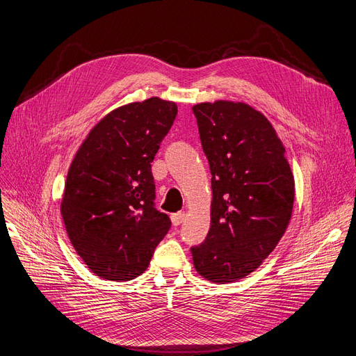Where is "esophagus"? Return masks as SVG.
I'll list each match as a JSON object with an SVG mask.
<instances>
[{
    "label": "esophagus",
    "mask_w": 356,
    "mask_h": 356,
    "mask_svg": "<svg viewBox=\"0 0 356 356\" xmlns=\"http://www.w3.org/2000/svg\"><path fill=\"white\" fill-rule=\"evenodd\" d=\"M185 217H186V214L183 213V211H180V213H176V214L171 216V221H173L175 226H180L181 222H183V220H185Z\"/></svg>",
    "instance_id": "34e87169"
}]
</instances>
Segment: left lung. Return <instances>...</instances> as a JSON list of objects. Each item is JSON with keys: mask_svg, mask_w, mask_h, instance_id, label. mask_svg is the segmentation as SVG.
I'll return each mask as SVG.
<instances>
[{"mask_svg": "<svg viewBox=\"0 0 356 356\" xmlns=\"http://www.w3.org/2000/svg\"><path fill=\"white\" fill-rule=\"evenodd\" d=\"M211 171V227L192 246L202 277L230 283L261 266L292 217L293 175L271 123L242 102L193 105Z\"/></svg>", "mask_w": 356, "mask_h": 356, "instance_id": "obj_1", "label": "left lung"}]
</instances>
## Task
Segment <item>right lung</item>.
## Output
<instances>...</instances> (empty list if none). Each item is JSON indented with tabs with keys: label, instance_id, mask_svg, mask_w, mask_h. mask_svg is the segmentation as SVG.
<instances>
[{
	"label": "right lung",
	"instance_id": "add662e5",
	"mask_svg": "<svg viewBox=\"0 0 356 356\" xmlns=\"http://www.w3.org/2000/svg\"><path fill=\"white\" fill-rule=\"evenodd\" d=\"M176 115L175 102L156 97L123 105L90 130L69 168L64 226L101 279L138 277L171 227L155 208L151 163Z\"/></svg>",
	"mask_w": 356,
	"mask_h": 356
}]
</instances>
